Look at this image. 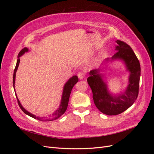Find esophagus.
Returning <instances> with one entry per match:
<instances>
[{"instance_id":"1","label":"esophagus","mask_w":154,"mask_h":154,"mask_svg":"<svg viewBox=\"0 0 154 154\" xmlns=\"http://www.w3.org/2000/svg\"><path fill=\"white\" fill-rule=\"evenodd\" d=\"M85 76V74L84 72L80 71L78 73V76L79 79H80V80H82V79H83V78H84Z\"/></svg>"}]
</instances>
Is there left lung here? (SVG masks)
Masks as SVG:
<instances>
[{"mask_svg": "<svg viewBox=\"0 0 154 154\" xmlns=\"http://www.w3.org/2000/svg\"><path fill=\"white\" fill-rule=\"evenodd\" d=\"M118 45L116 52L112 60L120 59L125 62L130 72L129 84L123 94L118 96H112L107 90L106 83L102 80V69H96L90 71L87 78L88 84L92 91L94 104L100 112L106 115L114 116L123 112L136 100L139 94L141 67L139 60L130 46L125 42L116 40ZM108 61L109 58H107Z\"/></svg>", "mask_w": 154, "mask_h": 154, "instance_id": "obj_1", "label": "left lung"}]
</instances>
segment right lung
Wrapping results in <instances>:
<instances>
[{
	"mask_svg": "<svg viewBox=\"0 0 154 154\" xmlns=\"http://www.w3.org/2000/svg\"><path fill=\"white\" fill-rule=\"evenodd\" d=\"M27 51H28V49H27V48H26L22 49L20 51V52L19 53V54H18V60H17V62L16 67H15V69H14L13 78V84L14 89H15V75H16L15 74H16V72H17V70L18 69V65H19V63H20V57L24 53L27 52ZM78 82V78L77 76H74L71 78L69 79V81L66 83V85H65V86L63 87V94H62L61 104H60L59 108L57 110H56L53 114L49 116L48 117L42 118H39V117H36V116L31 114L30 112H27L24 108V107L22 106V105L20 103L19 100H18V99L17 98V95L15 94L16 97H17V99L18 104V105H19L20 108L22 109V110L26 114L29 116L30 117H31L32 118L38 119L40 121H42V122H51V121L55 120V119L59 118L60 116H61L62 115H63L64 114L65 112L66 111L67 108V106H68V103H69V100L70 94H71L72 88H73L74 85H75Z\"/></svg>",
	"mask_w": 154,
	"mask_h": 154,
	"instance_id": "add662e5",
	"label": "right lung"
}]
</instances>
